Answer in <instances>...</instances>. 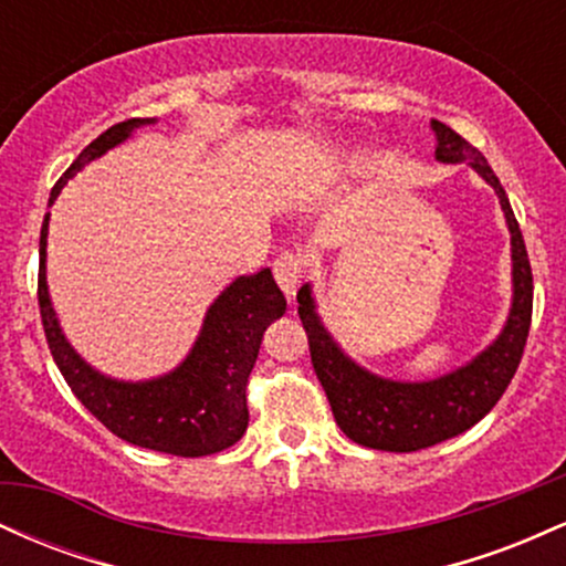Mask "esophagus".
Listing matches in <instances>:
<instances>
[{"mask_svg":"<svg viewBox=\"0 0 566 566\" xmlns=\"http://www.w3.org/2000/svg\"><path fill=\"white\" fill-rule=\"evenodd\" d=\"M305 274V263L301 255H295V252H282V255L274 261V279L276 284L282 287L287 295L292 297L295 295L297 284H301V279Z\"/></svg>","mask_w":566,"mask_h":566,"instance_id":"34e87169","label":"esophagus"}]
</instances>
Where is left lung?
<instances>
[{
	"instance_id": "8db88e82",
	"label": "left lung",
	"mask_w": 566,
	"mask_h": 566,
	"mask_svg": "<svg viewBox=\"0 0 566 566\" xmlns=\"http://www.w3.org/2000/svg\"><path fill=\"white\" fill-rule=\"evenodd\" d=\"M431 127L437 133L439 161H447V165L469 161L473 170L495 188L511 231L513 303L503 333L482 354L473 356L469 365L441 375L437 380L401 382L380 378L350 361L335 337L324 329L316 314L314 295H311V284H303L297 292V314L308 335L311 365L333 407L335 423L350 441L369 450H426L476 426L509 388L530 335L532 269L505 188L500 186L497 175L486 165L479 148H473L452 127L437 119L431 122Z\"/></svg>"
}]
</instances>
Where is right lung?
I'll return each mask as SVG.
<instances>
[{
  "instance_id": "1",
  "label": "right lung",
  "mask_w": 566,
  "mask_h": 566,
  "mask_svg": "<svg viewBox=\"0 0 566 566\" xmlns=\"http://www.w3.org/2000/svg\"><path fill=\"white\" fill-rule=\"evenodd\" d=\"M157 119H127L97 135L53 186L50 205L84 165L119 146L133 129ZM48 223L39 237V314L57 369L69 388L108 431L154 452L201 458L237 444L247 431V378L255 367L265 327L287 311L271 269L239 276L207 308L201 333L172 373L154 380L127 382L101 375L71 348L48 292Z\"/></svg>"
}]
</instances>
